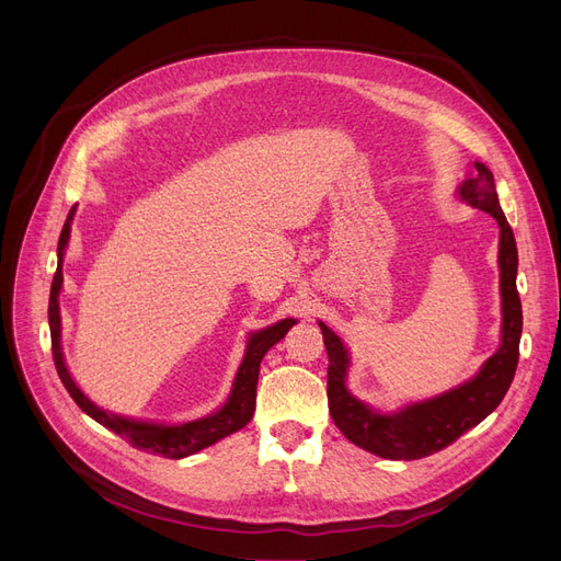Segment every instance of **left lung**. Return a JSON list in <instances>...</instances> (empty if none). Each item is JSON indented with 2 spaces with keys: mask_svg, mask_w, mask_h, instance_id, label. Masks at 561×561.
Wrapping results in <instances>:
<instances>
[{
  "mask_svg": "<svg viewBox=\"0 0 561 561\" xmlns=\"http://www.w3.org/2000/svg\"><path fill=\"white\" fill-rule=\"evenodd\" d=\"M473 174L459 188L461 199L493 216L500 225V293H503V343L495 355L459 389L404 407L398 414H377L345 389L347 350L341 339L320 322L328 347V404L336 427L352 444L385 459H421L448 448L450 444L482 423L503 402L518 366V343L523 332V311L516 288L518 252L514 231L497 204L493 174L484 163H473Z\"/></svg>",
  "mask_w": 561,
  "mask_h": 561,
  "instance_id": "left-lung-1",
  "label": "left lung"
}]
</instances>
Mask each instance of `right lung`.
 I'll return each instance as SVG.
<instances>
[{
    "label": "right lung",
    "instance_id": "right-lung-1",
    "mask_svg": "<svg viewBox=\"0 0 561 561\" xmlns=\"http://www.w3.org/2000/svg\"><path fill=\"white\" fill-rule=\"evenodd\" d=\"M77 206H72L66 225L61 229V239H58V265L56 273L51 279V290H49V332H51V357H54V366L58 377H61L64 387L68 389V393L72 396V400L79 404L81 411H85L88 416L95 419L100 425L113 430L115 434H121L123 438H127L129 444L138 450H147L168 459H182L188 455L199 453L202 448L216 444V440L239 432L241 427H245L254 414L256 407V381H259V366L265 352H268L277 341H282L286 336V332L296 325V320L286 318L273 328H265L256 334L250 336L248 343V352L243 357V364L236 373L233 379V389L231 396L227 400V404L216 411L214 416H206L193 423H184V425H154V423H138V421H129V419H121L106 414L104 409L95 407L91 400H88L72 381L66 364H64V352H61V313H58V290H61L64 284V254H66V245L70 239V222L75 216Z\"/></svg>",
    "mask_w": 561,
    "mask_h": 561
}]
</instances>
